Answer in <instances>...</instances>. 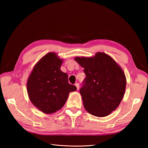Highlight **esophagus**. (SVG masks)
Wrapping results in <instances>:
<instances>
[{
  "mask_svg": "<svg viewBox=\"0 0 148 148\" xmlns=\"http://www.w3.org/2000/svg\"><path fill=\"white\" fill-rule=\"evenodd\" d=\"M75 86H76V87H77V90H78L79 89V83H75Z\"/></svg>",
  "mask_w": 148,
  "mask_h": 148,
  "instance_id": "34e87169",
  "label": "esophagus"
}]
</instances>
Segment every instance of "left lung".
I'll return each instance as SVG.
<instances>
[{"instance_id":"left-lung-1","label":"left lung","mask_w":148,"mask_h":148,"mask_svg":"<svg viewBox=\"0 0 148 148\" xmlns=\"http://www.w3.org/2000/svg\"><path fill=\"white\" fill-rule=\"evenodd\" d=\"M86 77L79 89L83 105L89 114L102 117L115 110L126 88L123 71L112 58L103 52L92 57H75Z\"/></svg>"}]
</instances>
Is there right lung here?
Returning <instances> with one entry per match:
<instances>
[{
  "mask_svg": "<svg viewBox=\"0 0 148 148\" xmlns=\"http://www.w3.org/2000/svg\"><path fill=\"white\" fill-rule=\"evenodd\" d=\"M62 60L55 53L44 56L34 67L27 82L29 99L46 114H52L64 106L70 92L77 88L69 83L68 75L60 70Z\"/></svg>",
  "mask_w": 148,
  "mask_h": 148,
  "instance_id": "1",
  "label": "right lung"
}]
</instances>
